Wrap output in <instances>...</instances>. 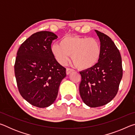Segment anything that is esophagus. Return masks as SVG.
Masks as SVG:
<instances>
[{"label":"esophagus","instance_id":"esophagus-1","mask_svg":"<svg viewBox=\"0 0 135 135\" xmlns=\"http://www.w3.org/2000/svg\"><path fill=\"white\" fill-rule=\"evenodd\" d=\"M73 71H74V70L71 69V68H67V69H66V74H67V75H68V74H69L70 73H71V72H73Z\"/></svg>","mask_w":135,"mask_h":135}]
</instances>
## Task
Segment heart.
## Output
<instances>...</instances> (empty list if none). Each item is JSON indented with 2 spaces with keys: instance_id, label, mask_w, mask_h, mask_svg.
Returning <instances> with one entry per match:
<instances>
[{
  "instance_id": "1",
  "label": "heart",
  "mask_w": 135,
  "mask_h": 135,
  "mask_svg": "<svg viewBox=\"0 0 135 135\" xmlns=\"http://www.w3.org/2000/svg\"><path fill=\"white\" fill-rule=\"evenodd\" d=\"M51 51L56 60L64 65L72 55L73 61L80 69L86 70L93 67L100 58L101 46L95 38L66 36L60 43H55Z\"/></svg>"
}]
</instances>
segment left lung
Masks as SVG:
<instances>
[{"mask_svg": "<svg viewBox=\"0 0 135 135\" xmlns=\"http://www.w3.org/2000/svg\"><path fill=\"white\" fill-rule=\"evenodd\" d=\"M99 38L101 54L92 68L80 72V95L84 103L95 108L108 104L115 97L123 76L122 57L111 38L95 30Z\"/></svg>", "mask_w": 135, "mask_h": 135, "instance_id": "1", "label": "left lung"}]
</instances>
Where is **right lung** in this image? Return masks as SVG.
I'll use <instances>...</instances> for the list:
<instances>
[{
	"mask_svg": "<svg viewBox=\"0 0 135 135\" xmlns=\"http://www.w3.org/2000/svg\"><path fill=\"white\" fill-rule=\"evenodd\" d=\"M57 37L52 32H37L22 43L17 54L14 71L18 90L25 100L38 108L54 103L66 76V68L51 51Z\"/></svg>",
	"mask_w": 135,
	"mask_h": 135,
	"instance_id": "add662e5",
	"label": "right lung"
}]
</instances>
